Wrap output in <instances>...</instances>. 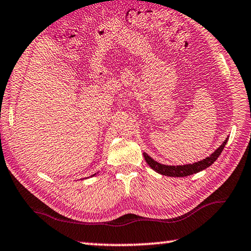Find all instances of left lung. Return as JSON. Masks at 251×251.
Segmentation results:
<instances>
[{"label":"left lung","mask_w":251,"mask_h":251,"mask_svg":"<svg viewBox=\"0 0 251 251\" xmlns=\"http://www.w3.org/2000/svg\"><path fill=\"white\" fill-rule=\"evenodd\" d=\"M228 138L229 137H227L226 141H225L222 145L217 148V150L212 152L210 156H208L205 159L199 160L197 163H194V164L178 165V166H168V165H163L158 163V161L154 160L151 156H148L146 152H144V157H145L146 163L150 165V167L154 169L155 172L160 174V175H165L169 177H186V176L193 175V174L201 172L207 167L211 166V165L216 161V159L218 158L219 155L222 154L224 147L226 146V144L228 142Z\"/></svg>","instance_id":"8db88e82"}]
</instances>
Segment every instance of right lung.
<instances>
[{
  "mask_svg": "<svg viewBox=\"0 0 251 251\" xmlns=\"http://www.w3.org/2000/svg\"><path fill=\"white\" fill-rule=\"evenodd\" d=\"M96 175V174H94V175H93V176H95Z\"/></svg>",
  "mask_w": 251,
  "mask_h": 251,
  "instance_id": "right-lung-1",
  "label": "right lung"
}]
</instances>
